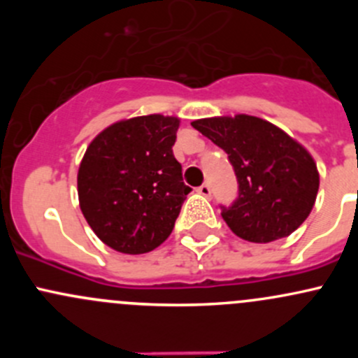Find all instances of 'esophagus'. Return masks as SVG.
I'll return each mask as SVG.
<instances>
[{
    "mask_svg": "<svg viewBox=\"0 0 358 358\" xmlns=\"http://www.w3.org/2000/svg\"><path fill=\"white\" fill-rule=\"evenodd\" d=\"M197 192H199L201 196L209 197V196H211V187H209L208 183H202V185L199 187V189H197Z\"/></svg>",
    "mask_w": 358,
    "mask_h": 358,
    "instance_id": "1",
    "label": "esophagus"
}]
</instances>
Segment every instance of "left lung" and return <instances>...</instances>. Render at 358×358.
I'll use <instances>...</instances> for the list:
<instances>
[{
  "instance_id": "8db88e82",
  "label": "left lung",
  "mask_w": 358,
  "mask_h": 358,
  "mask_svg": "<svg viewBox=\"0 0 358 358\" xmlns=\"http://www.w3.org/2000/svg\"><path fill=\"white\" fill-rule=\"evenodd\" d=\"M229 154L239 182L232 206L222 216L236 236L249 243H272L291 236L312 211L319 171L308 150L265 119L248 114L192 122Z\"/></svg>"
}]
</instances>
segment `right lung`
<instances>
[{"instance_id":"obj_1","label":"right lung","mask_w":358,"mask_h":358,"mask_svg":"<svg viewBox=\"0 0 358 358\" xmlns=\"http://www.w3.org/2000/svg\"><path fill=\"white\" fill-rule=\"evenodd\" d=\"M180 119L140 115L92 140L78 171L79 208L100 241L124 255L161 246L190 187L173 156Z\"/></svg>"}]
</instances>
